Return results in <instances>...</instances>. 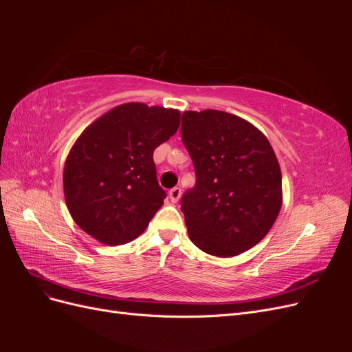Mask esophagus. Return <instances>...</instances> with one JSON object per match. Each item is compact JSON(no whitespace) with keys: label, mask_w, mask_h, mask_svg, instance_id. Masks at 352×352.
Returning <instances> with one entry per match:
<instances>
[{"label":"esophagus","mask_w":352,"mask_h":352,"mask_svg":"<svg viewBox=\"0 0 352 352\" xmlns=\"http://www.w3.org/2000/svg\"><path fill=\"white\" fill-rule=\"evenodd\" d=\"M180 195H182V189H180V188H173V189L168 190V198L172 202H177Z\"/></svg>","instance_id":"1"}]
</instances>
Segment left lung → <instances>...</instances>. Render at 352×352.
I'll return each mask as SVG.
<instances>
[{"label": "left lung", "instance_id": "left-lung-1", "mask_svg": "<svg viewBox=\"0 0 352 352\" xmlns=\"http://www.w3.org/2000/svg\"><path fill=\"white\" fill-rule=\"evenodd\" d=\"M180 132L197 173L180 199L189 239L216 257L252 248L282 207V173L267 138L219 110L185 111Z\"/></svg>", "mask_w": 352, "mask_h": 352}]
</instances>
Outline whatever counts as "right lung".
Masks as SVG:
<instances>
[{"label": "right lung", "instance_id": "right-lung-1", "mask_svg": "<svg viewBox=\"0 0 352 352\" xmlns=\"http://www.w3.org/2000/svg\"><path fill=\"white\" fill-rule=\"evenodd\" d=\"M180 113L142 102L117 105L74 142L63 173L70 216L105 245H122L146 229L166 192L157 182L154 150L179 129Z\"/></svg>", "mask_w": 352, "mask_h": 352}]
</instances>
